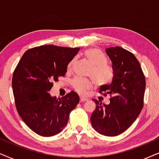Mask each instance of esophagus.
Here are the masks:
<instances>
[{"mask_svg":"<svg viewBox=\"0 0 159 159\" xmlns=\"http://www.w3.org/2000/svg\"><path fill=\"white\" fill-rule=\"evenodd\" d=\"M80 100H81V102H84L88 101V99L86 98V97H84L81 96V97H80Z\"/></svg>","mask_w":159,"mask_h":159,"instance_id":"obj_1","label":"esophagus"}]
</instances>
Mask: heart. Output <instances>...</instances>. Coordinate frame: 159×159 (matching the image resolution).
<instances>
[{"mask_svg":"<svg viewBox=\"0 0 159 159\" xmlns=\"http://www.w3.org/2000/svg\"><path fill=\"white\" fill-rule=\"evenodd\" d=\"M84 56L92 64L89 74L93 76L97 84L107 83L112 78L113 71L111 66L106 62V57L104 54L98 48H90L86 51ZM75 62V59L70 62L69 70L73 68ZM94 81L92 78H75L73 81L74 89L80 93H85L86 89L92 87Z\"/></svg>","mask_w":159,"mask_h":159,"instance_id":"heart-1","label":"heart"}]
</instances>
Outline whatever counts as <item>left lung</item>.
<instances>
[{
  "mask_svg": "<svg viewBox=\"0 0 159 159\" xmlns=\"http://www.w3.org/2000/svg\"><path fill=\"white\" fill-rule=\"evenodd\" d=\"M105 52L112 62L111 84L102 85L99 92L111 96L110 104L97 99L91 116L95 131L107 137H115L132 126L143 107L145 78L139 61L132 53L120 46L109 47Z\"/></svg>",
  "mask_w": 159,
  "mask_h": 159,
  "instance_id": "1",
  "label": "left lung"
}]
</instances>
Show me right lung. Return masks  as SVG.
Returning a JSON list of instances; mask_svg holds the SVG:
<instances>
[{"label":"right lung","instance_id":"obj_1","mask_svg":"<svg viewBox=\"0 0 159 159\" xmlns=\"http://www.w3.org/2000/svg\"><path fill=\"white\" fill-rule=\"evenodd\" d=\"M79 48L43 45L27 50L19 62L12 78V89L19 115L32 131L42 137H52L66 126L70 112L79 102L72 91L57 98L49 94L59 76Z\"/></svg>","mask_w":159,"mask_h":159}]
</instances>
